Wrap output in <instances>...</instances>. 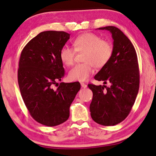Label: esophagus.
I'll list each match as a JSON object with an SVG mask.
<instances>
[{
  "label": "esophagus",
  "instance_id": "1",
  "mask_svg": "<svg viewBox=\"0 0 156 156\" xmlns=\"http://www.w3.org/2000/svg\"><path fill=\"white\" fill-rule=\"evenodd\" d=\"M80 84H81L82 87H83V88H87V85L86 84H84V83H81Z\"/></svg>",
  "mask_w": 156,
  "mask_h": 156
}]
</instances>
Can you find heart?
I'll list each match as a JSON object with an SVG mask.
<instances>
[{"label":"heart","mask_w":156,"mask_h":156,"mask_svg":"<svg viewBox=\"0 0 156 156\" xmlns=\"http://www.w3.org/2000/svg\"><path fill=\"white\" fill-rule=\"evenodd\" d=\"M73 47H63L60 51V58L66 66L73 64L76 52L84 53L82 64L74 66L69 72L72 80L86 81L94 72V66L102 68L112 58L113 48L109 41L102 40L98 35L93 33H84L73 41Z\"/></svg>","instance_id":"heart-1"}]
</instances>
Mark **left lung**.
<instances>
[{
  "label": "left lung",
  "mask_w": 156,
  "mask_h": 156,
  "mask_svg": "<svg viewBox=\"0 0 156 156\" xmlns=\"http://www.w3.org/2000/svg\"><path fill=\"white\" fill-rule=\"evenodd\" d=\"M109 31L113 39V51L109 62L94 76L96 80L111 83L110 87L89 84L93 92L91 116L104 126H113L127 117L139 90L140 72L135 48L130 40L113 26L100 27Z\"/></svg>",
  "instance_id": "1"
}]
</instances>
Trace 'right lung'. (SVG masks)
Returning a JSON list of instances; mask_svg holds the SVG:
<instances>
[{
  "label": "right lung",
  "mask_w": 156,
  "mask_h": 156,
  "mask_svg": "<svg viewBox=\"0 0 156 156\" xmlns=\"http://www.w3.org/2000/svg\"><path fill=\"white\" fill-rule=\"evenodd\" d=\"M70 34L46 31L29 42L20 54L18 82L23 101L36 122L47 126L65 122L69 107L80 90L79 83H60L65 76L60 51Z\"/></svg>",
  "instance_id": "obj_1"
}]
</instances>
